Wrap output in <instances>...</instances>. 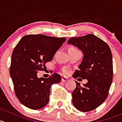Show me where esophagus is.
Instances as JSON below:
<instances>
[{
	"instance_id": "esophagus-1",
	"label": "esophagus",
	"mask_w": 122,
	"mask_h": 122,
	"mask_svg": "<svg viewBox=\"0 0 122 122\" xmlns=\"http://www.w3.org/2000/svg\"><path fill=\"white\" fill-rule=\"evenodd\" d=\"M68 81V79L66 78H65V77H62V79H61V82H66V81Z\"/></svg>"
}]
</instances>
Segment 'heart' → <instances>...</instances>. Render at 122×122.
Wrapping results in <instances>:
<instances>
[{"label": "heart", "instance_id": "b5f03b06", "mask_svg": "<svg viewBox=\"0 0 122 122\" xmlns=\"http://www.w3.org/2000/svg\"><path fill=\"white\" fill-rule=\"evenodd\" d=\"M74 48V47H71V48ZM64 72L65 73H66V72H67V71H66V70H64Z\"/></svg>", "mask_w": 122, "mask_h": 122}]
</instances>
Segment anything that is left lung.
<instances>
[{
  "instance_id": "obj_1",
  "label": "left lung",
  "mask_w": 122,
  "mask_h": 122,
  "mask_svg": "<svg viewBox=\"0 0 122 122\" xmlns=\"http://www.w3.org/2000/svg\"><path fill=\"white\" fill-rule=\"evenodd\" d=\"M67 44L76 47L84 54L72 77L88 80L83 86L75 81L72 103L79 111L89 112L100 106L108 95L113 79L112 52L108 45L93 34L71 37Z\"/></svg>"
}]
</instances>
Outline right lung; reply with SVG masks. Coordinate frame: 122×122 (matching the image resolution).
<instances>
[{
  "mask_svg": "<svg viewBox=\"0 0 122 122\" xmlns=\"http://www.w3.org/2000/svg\"><path fill=\"white\" fill-rule=\"evenodd\" d=\"M66 40L42 34H30L21 38L11 55L10 77L20 103L37 110L49 102L51 85L61 80L59 74L48 78H38L37 72L53 58Z\"/></svg>",
  "mask_w": 122,
  "mask_h": 122,
  "instance_id": "obj_1",
  "label": "right lung"
}]
</instances>
